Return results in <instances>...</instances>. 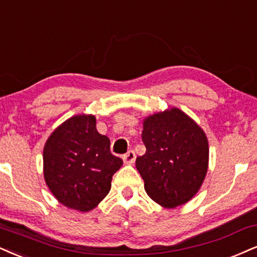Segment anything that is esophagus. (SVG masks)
<instances>
[{
	"instance_id": "esophagus-1",
	"label": "esophagus",
	"mask_w": 257,
	"mask_h": 257,
	"mask_svg": "<svg viewBox=\"0 0 257 257\" xmlns=\"http://www.w3.org/2000/svg\"><path fill=\"white\" fill-rule=\"evenodd\" d=\"M122 160H123V163L128 164V166H131V164H134L135 161H136V154H135V151L131 150V151H128L127 154L123 155Z\"/></svg>"
}]
</instances>
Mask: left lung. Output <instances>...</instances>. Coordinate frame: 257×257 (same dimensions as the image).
Masks as SVG:
<instances>
[{
  "label": "left lung",
  "instance_id": "1",
  "mask_svg": "<svg viewBox=\"0 0 257 257\" xmlns=\"http://www.w3.org/2000/svg\"><path fill=\"white\" fill-rule=\"evenodd\" d=\"M147 153L136 160L147 194L166 208L186 204L199 192L208 169V141L200 126L172 107L143 120Z\"/></svg>",
  "mask_w": 257,
  "mask_h": 257
}]
</instances>
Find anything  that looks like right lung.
Returning a JSON list of instances; mask_svg holds the SVG:
<instances>
[{"instance_id": "1", "label": "right lung", "mask_w": 257, "mask_h": 257, "mask_svg": "<svg viewBox=\"0 0 257 257\" xmlns=\"http://www.w3.org/2000/svg\"><path fill=\"white\" fill-rule=\"evenodd\" d=\"M109 147L93 114L72 115L50 135L43 151L44 180L62 205L89 212L108 194L114 173L122 166Z\"/></svg>"}]
</instances>
